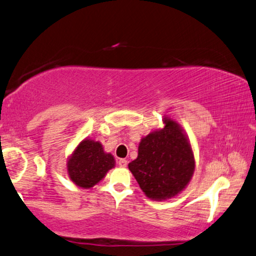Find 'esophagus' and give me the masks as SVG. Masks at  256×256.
Masks as SVG:
<instances>
[{
	"instance_id": "obj_1",
	"label": "esophagus",
	"mask_w": 256,
	"mask_h": 256,
	"mask_svg": "<svg viewBox=\"0 0 256 256\" xmlns=\"http://www.w3.org/2000/svg\"><path fill=\"white\" fill-rule=\"evenodd\" d=\"M118 164H119L120 167L124 168V167H127V164H128V161L126 160V159H119V160H118Z\"/></svg>"
}]
</instances>
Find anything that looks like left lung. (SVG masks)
<instances>
[{"mask_svg": "<svg viewBox=\"0 0 256 256\" xmlns=\"http://www.w3.org/2000/svg\"><path fill=\"white\" fill-rule=\"evenodd\" d=\"M164 128L140 140L138 156L128 168L148 198L156 202L180 194L192 178L196 161L184 129L170 118Z\"/></svg>", "mask_w": 256, "mask_h": 256, "instance_id": "left-lung-1", "label": "left lung"}]
</instances>
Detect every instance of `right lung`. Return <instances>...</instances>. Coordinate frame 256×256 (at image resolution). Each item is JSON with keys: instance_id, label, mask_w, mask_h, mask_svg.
I'll list each match as a JSON object with an SVG mask.
<instances>
[{"instance_id": "right-lung-1", "label": "right lung", "mask_w": 256, "mask_h": 256, "mask_svg": "<svg viewBox=\"0 0 256 256\" xmlns=\"http://www.w3.org/2000/svg\"><path fill=\"white\" fill-rule=\"evenodd\" d=\"M114 166V156L104 151L100 142L84 138L68 156V174L76 186L90 188L100 183Z\"/></svg>"}]
</instances>
